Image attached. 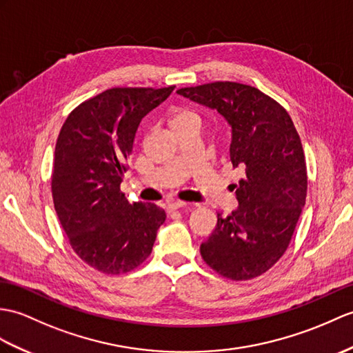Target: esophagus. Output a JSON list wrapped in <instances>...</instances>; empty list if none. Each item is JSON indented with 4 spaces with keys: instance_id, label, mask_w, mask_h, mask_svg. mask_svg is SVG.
<instances>
[{
    "instance_id": "obj_1",
    "label": "esophagus",
    "mask_w": 353,
    "mask_h": 353,
    "mask_svg": "<svg viewBox=\"0 0 353 353\" xmlns=\"http://www.w3.org/2000/svg\"><path fill=\"white\" fill-rule=\"evenodd\" d=\"M188 206V203H185V201H170L168 204H167V210H176V209H183V208H186Z\"/></svg>"
}]
</instances>
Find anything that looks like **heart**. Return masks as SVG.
Listing matches in <instances>:
<instances>
[{
    "label": "heart",
    "mask_w": 353,
    "mask_h": 353,
    "mask_svg": "<svg viewBox=\"0 0 353 353\" xmlns=\"http://www.w3.org/2000/svg\"><path fill=\"white\" fill-rule=\"evenodd\" d=\"M191 123H201V119L199 116V112L191 110V108H177L173 112V117H171V125H173L174 129L185 126V125H191Z\"/></svg>",
    "instance_id": "obj_1"
}]
</instances>
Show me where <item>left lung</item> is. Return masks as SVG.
Returning a JSON list of instances; mask_svg holds the SVG:
<instances>
[{
  "mask_svg": "<svg viewBox=\"0 0 353 353\" xmlns=\"http://www.w3.org/2000/svg\"><path fill=\"white\" fill-rule=\"evenodd\" d=\"M177 93L227 120L232 163L245 171L234 185L239 206L228 216L218 214L215 230L200 247L201 257L232 280L256 278L288 250L305 204L301 138L288 111L256 87L218 81Z\"/></svg>",
  "mask_w": 353,
  "mask_h": 353,
  "instance_id": "left-lung-1",
  "label": "left lung"
}]
</instances>
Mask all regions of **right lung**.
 <instances>
[{"instance_id": "obj_1", "label": "right lung", "mask_w": 353, "mask_h": 353, "mask_svg": "<svg viewBox=\"0 0 353 353\" xmlns=\"http://www.w3.org/2000/svg\"><path fill=\"white\" fill-rule=\"evenodd\" d=\"M174 90L111 88L65 119L55 144L52 199L79 259L103 274L129 272L150 256L167 215L120 191L139 121Z\"/></svg>"}]
</instances>
